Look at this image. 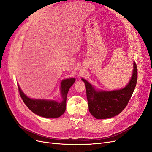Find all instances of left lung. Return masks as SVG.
I'll return each mask as SVG.
<instances>
[{"label": "left lung", "instance_id": "8db88e82", "mask_svg": "<svg viewBox=\"0 0 152 152\" xmlns=\"http://www.w3.org/2000/svg\"><path fill=\"white\" fill-rule=\"evenodd\" d=\"M133 72L131 80L124 88L114 91H97L85 79L84 81L89 111L97 119L113 117L120 114L128 105L136 85L138 70L133 63Z\"/></svg>", "mask_w": 152, "mask_h": 152}]
</instances>
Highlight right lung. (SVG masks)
<instances>
[{
	"label": "right lung",
	"instance_id": "1",
	"mask_svg": "<svg viewBox=\"0 0 152 152\" xmlns=\"http://www.w3.org/2000/svg\"><path fill=\"white\" fill-rule=\"evenodd\" d=\"M75 80V78H69L62 81L61 85L62 102L31 99L24 95L19 85L18 90L24 103L33 113L45 118H57L64 113L66 107L67 93Z\"/></svg>",
	"mask_w": 152,
	"mask_h": 152
}]
</instances>
